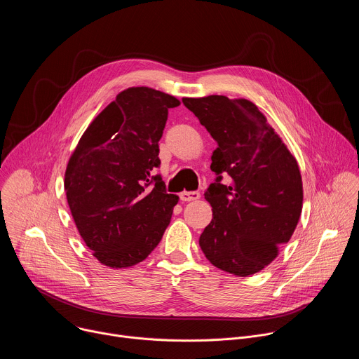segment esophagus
I'll return each mask as SVG.
<instances>
[{"mask_svg":"<svg viewBox=\"0 0 359 359\" xmlns=\"http://www.w3.org/2000/svg\"><path fill=\"white\" fill-rule=\"evenodd\" d=\"M179 196H180L182 201H194V200L200 198L198 191H182Z\"/></svg>","mask_w":359,"mask_h":359,"instance_id":"obj_1","label":"esophagus"}]
</instances>
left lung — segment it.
Returning a JSON list of instances; mask_svg holds the SVG:
<instances>
[{
    "label": "left lung",
    "instance_id": "left-lung-1",
    "mask_svg": "<svg viewBox=\"0 0 359 359\" xmlns=\"http://www.w3.org/2000/svg\"><path fill=\"white\" fill-rule=\"evenodd\" d=\"M183 104L217 142L210 169L219 176L204 193L213 219L198 238L200 248L223 271L259 273L276 260L298 224V163L252 102L210 95L183 97Z\"/></svg>",
    "mask_w": 359,
    "mask_h": 359
}]
</instances>
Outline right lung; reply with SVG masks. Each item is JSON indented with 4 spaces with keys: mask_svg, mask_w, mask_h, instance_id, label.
<instances>
[{
    "mask_svg": "<svg viewBox=\"0 0 359 359\" xmlns=\"http://www.w3.org/2000/svg\"><path fill=\"white\" fill-rule=\"evenodd\" d=\"M180 100L132 86L102 111L81 136L65 170L75 226L93 257L107 267L143 262L170 223L176 194L161 176L159 140L170 108Z\"/></svg>",
    "mask_w": 359,
    "mask_h": 359,
    "instance_id": "add662e5",
    "label": "right lung"
}]
</instances>
